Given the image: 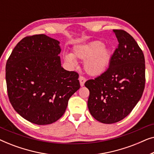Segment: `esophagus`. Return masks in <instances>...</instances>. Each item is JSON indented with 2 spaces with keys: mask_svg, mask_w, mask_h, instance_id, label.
Returning <instances> with one entry per match:
<instances>
[{
  "mask_svg": "<svg viewBox=\"0 0 154 154\" xmlns=\"http://www.w3.org/2000/svg\"><path fill=\"white\" fill-rule=\"evenodd\" d=\"M79 81H80V84H81V86H83L84 84H85V81H86L85 78L82 76V75H80Z\"/></svg>",
  "mask_w": 154,
  "mask_h": 154,
  "instance_id": "esophagus-1",
  "label": "esophagus"
}]
</instances>
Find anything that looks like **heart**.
Wrapping results in <instances>:
<instances>
[{"instance_id":"obj_1","label":"heart","mask_w":154,"mask_h":154,"mask_svg":"<svg viewBox=\"0 0 154 154\" xmlns=\"http://www.w3.org/2000/svg\"><path fill=\"white\" fill-rule=\"evenodd\" d=\"M75 58L84 62V69L92 76L102 75L109 68L111 60V52L100 41L77 45L73 48V53L66 54L64 60L71 66L77 64Z\"/></svg>"}]
</instances>
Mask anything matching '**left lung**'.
Wrapping results in <instances>:
<instances>
[{
	"label": "left lung",
	"instance_id": "obj_1",
	"mask_svg": "<svg viewBox=\"0 0 154 154\" xmlns=\"http://www.w3.org/2000/svg\"><path fill=\"white\" fill-rule=\"evenodd\" d=\"M119 45L109 68L85 85L90 91L88 106L97 121L117 123L132 111L145 86V60L142 50L125 31L113 29Z\"/></svg>",
	"mask_w": 154,
	"mask_h": 154
}]
</instances>
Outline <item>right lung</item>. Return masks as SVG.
I'll use <instances>...</instances> for the list:
<instances>
[{
  "instance_id": "1",
  "label": "right lung",
  "mask_w": 154,
  "mask_h": 154,
  "mask_svg": "<svg viewBox=\"0 0 154 154\" xmlns=\"http://www.w3.org/2000/svg\"><path fill=\"white\" fill-rule=\"evenodd\" d=\"M60 42L44 34L26 36L8 58L5 79L14 110L37 125L57 121L80 88L79 73L61 66Z\"/></svg>"
}]
</instances>
